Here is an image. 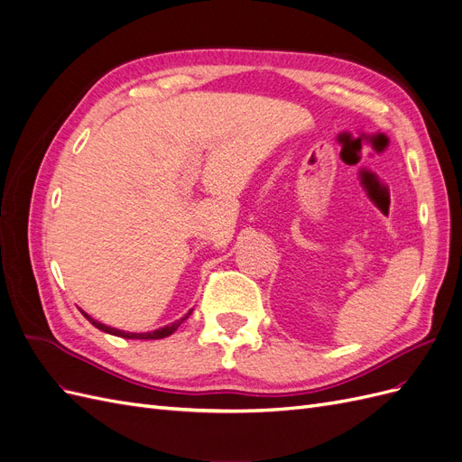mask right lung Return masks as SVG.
Segmentation results:
<instances>
[{"mask_svg":"<svg viewBox=\"0 0 462 462\" xmlns=\"http://www.w3.org/2000/svg\"><path fill=\"white\" fill-rule=\"evenodd\" d=\"M193 310V309H191ZM191 310L188 312V315L184 317V319H180V320H174L172 324H169V326H162V328H159V330H153V332H143V334H132V332H125V330H118V328H111V326H106V324H101V322H97V320H94L92 317H88L86 312L82 310V315L90 320L97 330H101V332H107V334H113V336H118V337H126V339H161V337H167V336H171L178 326H180L189 315H191Z\"/></svg>","mask_w":462,"mask_h":462,"instance_id":"right-lung-1","label":"right lung"}]
</instances>
